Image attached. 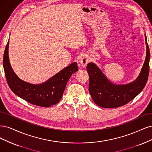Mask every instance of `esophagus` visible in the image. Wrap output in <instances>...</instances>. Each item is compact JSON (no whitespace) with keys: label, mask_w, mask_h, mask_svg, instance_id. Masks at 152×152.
Here are the masks:
<instances>
[{"label":"esophagus","mask_w":152,"mask_h":152,"mask_svg":"<svg viewBox=\"0 0 152 152\" xmlns=\"http://www.w3.org/2000/svg\"><path fill=\"white\" fill-rule=\"evenodd\" d=\"M79 62L83 67H85L87 65V64L88 63V58L86 56H83L80 58Z\"/></svg>","instance_id":"34e87169"}]
</instances>
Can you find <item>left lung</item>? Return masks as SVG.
<instances>
[{"instance_id": "8db88e82", "label": "left lung", "mask_w": 152, "mask_h": 152, "mask_svg": "<svg viewBox=\"0 0 152 152\" xmlns=\"http://www.w3.org/2000/svg\"><path fill=\"white\" fill-rule=\"evenodd\" d=\"M146 55L140 74L136 79L126 85H115L110 82L95 64L86 66L89 75V92L95 104L104 108H117L131 101L143 90L149 75L150 53L146 42Z\"/></svg>"}]
</instances>
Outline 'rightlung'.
<instances>
[{
  "label": "right lung",
  "instance_id": "add662e5",
  "mask_svg": "<svg viewBox=\"0 0 152 152\" xmlns=\"http://www.w3.org/2000/svg\"><path fill=\"white\" fill-rule=\"evenodd\" d=\"M9 41L5 48L3 67L7 84L12 91L31 104L48 107L60 101L68 80L73 73L78 71L76 62L64 68L50 79L41 84L34 85L21 80L12 69L9 62Z\"/></svg>",
  "mask_w": 152,
  "mask_h": 152
}]
</instances>
